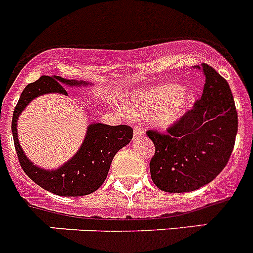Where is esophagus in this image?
Listing matches in <instances>:
<instances>
[{
  "instance_id": "34e87169",
  "label": "esophagus",
  "mask_w": 253,
  "mask_h": 253,
  "mask_svg": "<svg viewBox=\"0 0 253 253\" xmlns=\"http://www.w3.org/2000/svg\"><path fill=\"white\" fill-rule=\"evenodd\" d=\"M144 135V130L140 126H134V139L142 138Z\"/></svg>"
}]
</instances>
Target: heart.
Returning a JSON list of instances; mask_svg holds the SVG:
<instances>
[{
    "label": "heart",
    "instance_id": "1",
    "mask_svg": "<svg viewBox=\"0 0 253 253\" xmlns=\"http://www.w3.org/2000/svg\"><path fill=\"white\" fill-rule=\"evenodd\" d=\"M191 96L180 84H167L134 93L125 104V111L135 119L151 118L157 129H169L184 115Z\"/></svg>",
    "mask_w": 253,
    "mask_h": 253
}]
</instances>
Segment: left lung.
I'll return each instance as SVG.
<instances>
[{
  "label": "left lung",
  "mask_w": 253,
  "mask_h": 253,
  "mask_svg": "<svg viewBox=\"0 0 253 253\" xmlns=\"http://www.w3.org/2000/svg\"><path fill=\"white\" fill-rule=\"evenodd\" d=\"M202 69L204 90L193 110L166 133L147 130L154 143L151 177L162 191L187 193L209 184L227 166L233 151L238 115L231 87L213 67L203 63Z\"/></svg>",
  "instance_id": "obj_1"
}]
</instances>
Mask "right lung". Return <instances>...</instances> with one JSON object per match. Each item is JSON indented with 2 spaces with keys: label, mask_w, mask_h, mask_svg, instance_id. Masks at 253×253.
I'll use <instances>...</instances> for the list:
<instances>
[{
  "label": "right lung",
  "mask_w": 253,
  "mask_h": 253,
  "mask_svg": "<svg viewBox=\"0 0 253 253\" xmlns=\"http://www.w3.org/2000/svg\"><path fill=\"white\" fill-rule=\"evenodd\" d=\"M87 82L67 80L59 76H42L29 84L22 91L12 115V137L17 158L26 175L46 191L59 196L88 195L99 189L106 180L111 161L116 152L133 138V128L129 125H111L95 123L88 125L81 148L68 162L57 169H46L33 165L20 147L17 139V118L33 99L44 93L57 92L68 95L64 86H87Z\"/></svg>",
  "instance_id": "add662e5"
}]
</instances>
